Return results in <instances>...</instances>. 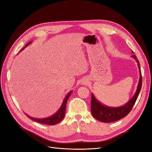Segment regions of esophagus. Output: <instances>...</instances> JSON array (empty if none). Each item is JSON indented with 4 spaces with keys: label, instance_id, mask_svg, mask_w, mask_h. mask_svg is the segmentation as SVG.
<instances>
[{
    "label": "esophagus",
    "instance_id": "34e87169",
    "mask_svg": "<svg viewBox=\"0 0 152 152\" xmlns=\"http://www.w3.org/2000/svg\"><path fill=\"white\" fill-rule=\"evenodd\" d=\"M87 80H84L83 81H82V84H87Z\"/></svg>",
    "mask_w": 152,
    "mask_h": 152
}]
</instances>
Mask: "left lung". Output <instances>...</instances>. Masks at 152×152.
Instances as JSON below:
<instances>
[{
	"mask_svg": "<svg viewBox=\"0 0 152 152\" xmlns=\"http://www.w3.org/2000/svg\"><path fill=\"white\" fill-rule=\"evenodd\" d=\"M132 57L136 59L140 70V80L136 93L126 104L120 107H110L105 106L98 102L93 94H91V113L96 120L105 123H109L118 121L127 116L128 113L131 112L133 106L134 105L141 89L142 76L138 59H137L135 55H132Z\"/></svg>",
	"mask_w": 152,
	"mask_h": 152,
	"instance_id": "obj_1",
	"label": "left lung"
}]
</instances>
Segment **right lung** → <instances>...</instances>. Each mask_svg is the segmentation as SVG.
Segmentation results:
<instances>
[{
    "label": "right lung",
    "instance_id": "obj_1",
    "mask_svg": "<svg viewBox=\"0 0 152 152\" xmlns=\"http://www.w3.org/2000/svg\"><path fill=\"white\" fill-rule=\"evenodd\" d=\"M30 43H31V42L27 43L25 45V47L28 46V45ZM72 93V91H70V92H69V93L67 94L65 98L64 99V100H63V103H62V104L61 106V107L59 108V109L58 110V112L56 113H54L53 115L50 116L49 117L45 118H34V117H31L30 116L27 115L26 114V116L28 117L29 118L31 119V120H33V121H35L37 122H39V123H40V124H47V125L54 126V125H55V124H58L59 122H60L63 119L64 116H65L67 101H68L69 97H70V96Z\"/></svg>",
    "mask_w": 152,
    "mask_h": 152
}]
</instances>
